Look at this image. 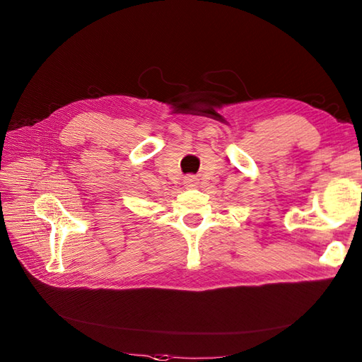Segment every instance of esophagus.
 I'll return each instance as SVG.
<instances>
[{"mask_svg":"<svg viewBox=\"0 0 362 362\" xmlns=\"http://www.w3.org/2000/svg\"><path fill=\"white\" fill-rule=\"evenodd\" d=\"M184 184L187 185V187H196V184H198V180H196L194 177H185V180H184Z\"/></svg>","mask_w":362,"mask_h":362,"instance_id":"esophagus-1","label":"esophagus"}]
</instances>
